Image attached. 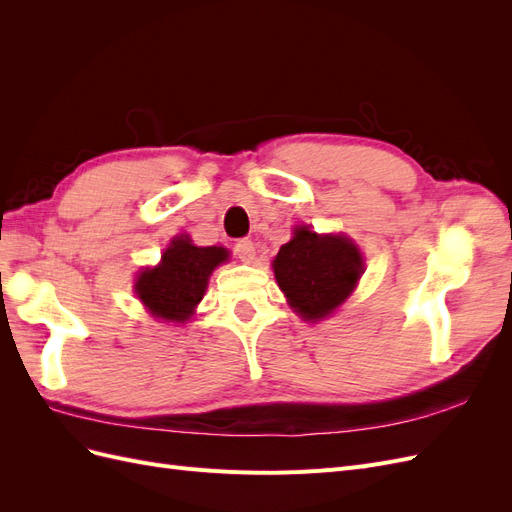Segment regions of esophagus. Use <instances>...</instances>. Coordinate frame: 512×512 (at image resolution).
I'll return each mask as SVG.
<instances>
[{
	"label": "esophagus",
	"instance_id": "34e87169",
	"mask_svg": "<svg viewBox=\"0 0 512 512\" xmlns=\"http://www.w3.org/2000/svg\"><path fill=\"white\" fill-rule=\"evenodd\" d=\"M235 254L241 258V262H252L256 258V247L250 239H241L235 243Z\"/></svg>",
	"mask_w": 512,
	"mask_h": 512
}]
</instances>
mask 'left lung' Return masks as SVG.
I'll return each mask as SVG.
<instances>
[{"label": "left lung", "mask_w": 512, "mask_h": 512, "mask_svg": "<svg viewBox=\"0 0 512 512\" xmlns=\"http://www.w3.org/2000/svg\"><path fill=\"white\" fill-rule=\"evenodd\" d=\"M273 273L294 312L316 322L331 316L359 284L363 254L344 235H318L299 226L277 252Z\"/></svg>", "instance_id": "8db88e82"}]
</instances>
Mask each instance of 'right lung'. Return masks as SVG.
<instances>
[{"label":"right lung","instance_id":"obj_1","mask_svg":"<svg viewBox=\"0 0 512 512\" xmlns=\"http://www.w3.org/2000/svg\"><path fill=\"white\" fill-rule=\"evenodd\" d=\"M226 260V247H198L188 235H179L164 250L158 267L138 273L134 290L153 318L185 322L203 301L209 275Z\"/></svg>","mask_w":512,"mask_h":512}]
</instances>
